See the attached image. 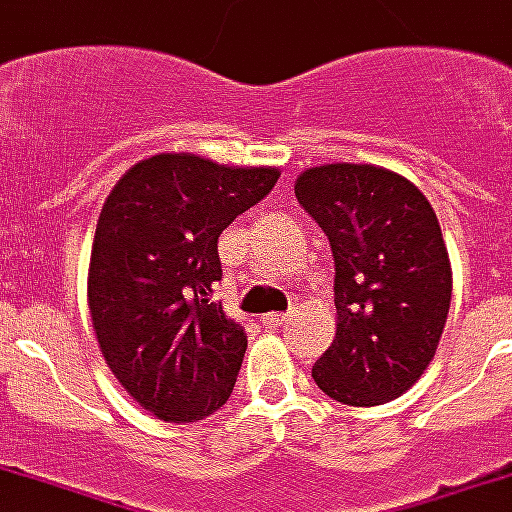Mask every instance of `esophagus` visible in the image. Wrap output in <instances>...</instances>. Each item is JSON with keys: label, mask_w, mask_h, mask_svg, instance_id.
<instances>
[{"label": "esophagus", "mask_w": 512, "mask_h": 512, "mask_svg": "<svg viewBox=\"0 0 512 512\" xmlns=\"http://www.w3.org/2000/svg\"><path fill=\"white\" fill-rule=\"evenodd\" d=\"M288 322V314H266L263 316V325H269V328H280Z\"/></svg>", "instance_id": "34e87169"}]
</instances>
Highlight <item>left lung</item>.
Returning <instances> with one entry per match:
<instances>
[{
	"mask_svg": "<svg viewBox=\"0 0 512 512\" xmlns=\"http://www.w3.org/2000/svg\"><path fill=\"white\" fill-rule=\"evenodd\" d=\"M294 193L328 235L336 339L316 387L347 406L395 401L429 367L451 305V263L437 215L409 179L375 165H319Z\"/></svg>",
	"mask_w": 512,
	"mask_h": 512,
	"instance_id": "obj_1",
	"label": "left lung"
}]
</instances>
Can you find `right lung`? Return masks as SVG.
I'll return each mask as SVG.
<instances>
[{"label":"right lung","instance_id":"obj_1","mask_svg":"<svg viewBox=\"0 0 512 512\" xmlns=\"http://www.w3.org/2000/svg\"><path fill=\"white\" fill-rule=\"evenodd\" d=\"M277 179V168L159 154L128 170L100 210L92 328L111 373L159 420L196 423L232 395L246 333L210 300L221 280L218 238Z\"/></svg>","mask_w":512,"mask_h":512}]
</instances>
